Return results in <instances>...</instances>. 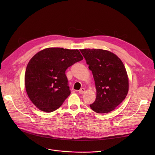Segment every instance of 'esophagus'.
<instances>
[{"instance_id":"obj_1","label":"esophagus","mask_w":155,"mask_h":155,"mask_svg":"<svg viewBox=\"0 0 155 155\" xmlns=\"http://www.w3.org/2000/svg\"><path fill=\"white\" fill-rule=\"evenodd\" d=\"M85 89L84 88H82L80 89V90L78 91V92H79V94H83L84 92H85Z\"/></svg>"}]
</instances>
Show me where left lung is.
Masks as SVG:
<instances>
[{"label":"left lung","instance_id":"left-lung-1","mask_svg":"<svg viewBox=\"0 0 155 155\" xmlns=\"http://www.w3.org/2000/svg\"><path fill=\"white\" fill-rule=\"evenodd\" d=\"M94 76L97 91L95 102L90 105L97 113L109 112L123 102L129 90L124 65L115 54L101 49L80 50Z\"/></svg>","mask_w":155,"mask_h":155}]
</instances>
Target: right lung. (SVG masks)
Wrapping results in <instances>:
<instances>
[{
	"label": "right lung",
	"mask_w": 155,
	"mask_h": 155,
	"mask_svg": "<svg viewBox=\"0 0 155 155\" xmlns=\"http://www.w3.org/2000/svg\"><path fill=\"white\" fill-rule=\"evenodd\" d=\"M83 60L78 50L48 48L30 60L25 73V87L31 102L39 110L58 109L70 94L65 71Z\"/></svg>",
	"instance_id": "obj_1"
}]
</instances>
